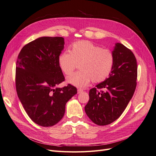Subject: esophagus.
<instances>
[{
	"instance_id": "obj_1",
	"label": "esophagus",
	"mask_w": 156,
	"mask_h": 156,
	"mask_svg": "<svg viewBox=\"0 0 156 156\" xmlns=\"http://www.w3.org/2000/svg\"><path fill=\"white\" fill-rule=\"evenodd\" d=\"M83 92V90L82 89H78L77 90V93L78 94H81V93H82Z\"/></svg>"
}]
</instances>
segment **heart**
<instances>
[{
  "mask_svg": "<svg viewBox=\"0 0 156 156\" xmlns=\"http://www.w3.org/2000/svg\"><path fill=\"white\" fill-rule=\"evenodd\" d=\"M60 70L66 75L72 74L77 64L80 72L67 79L69 84L78 87H87L91 81L101 83L109 76L115 64L112 52L89 41L74 43L69 52L61 54L58 58Z\"/></svg>",
  "mask_w": 156,
  "mask_h": 156,
  "instance_id": "b5f03b06",
  "label": "heart"
}]
</instances>
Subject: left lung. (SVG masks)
<instances>
[{
  "label": "left lung",
  "instance_id": "left-lung-1",
  "mask_svg": "<svg viewBox=\"0 0 156 156\" xmlns=\"http://www.w3.org/2000/svg\"><path fill=\"white\" fill-rule=\"evenodd\" d=\"M112 53L115 64L111 74L96 88L90 90L89 101L84 107L89 119L98 126L110 124L119 119L136 86L137 64L133 52L116 43Z\"/></svg>",
  "mask_w": 156,
  "mask_h": 156
}]
</instances>
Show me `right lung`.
<instances>
[{"mask_svg":"<svg viewBox=\"0 0 156 156\" xmlns=\"http://www.w3.org/2000/svg\"><path fill=\"white\" fill-rule=\"evenodd\" d=\"M62 37H41L25 45L16 63V87L19 99L30 119L51 127L62 119L66 104L77 93L64 81L58 58L64 49Z\"/></svg>","mask_w":156,"mask_h":156,"instance_id":"1","label":"right lung"}]
</instances>
